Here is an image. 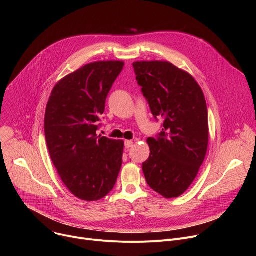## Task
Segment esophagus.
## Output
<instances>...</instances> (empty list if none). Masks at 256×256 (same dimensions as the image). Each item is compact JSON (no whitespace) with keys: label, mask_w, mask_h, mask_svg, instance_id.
<instances>
[{"label":"esophagus","mask_w":256,"mask_h":256,"mask_svg":"<svg viewBox=\"0 0 256 256\" xmlns=\"http://www.w3.org/2000/svg\"><path fill=\"white\" fill-rule=\"evenodd\" d=\"M132 144H134V142H132V140H124V147H126V149L130 148Z\"/></svg>","instance_id":"1"}]
</instances>
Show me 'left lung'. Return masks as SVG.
I'll list each match as a JSON object with an SVG mask.
<instances>
[{"label": "left lung", "mask_w": 256, "mask_h": 256, "mask_svg": "<svg viewBox=\"0 0 256 256\" xmlns=\"http://www.w3.org/2000/svg\"><path fill=\"white\" fill-rule=\"evenodd\" d=\"M138 84L155 118L158 138H148L150 156L142 163L149 186L166 198L184 194L196 177L208 144L204 92L188 72L165 60L134 62Z\"/></svg>", "instance_id": "8db88e82"}]
</instances>
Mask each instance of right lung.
Returning <instances> with one entry per match:
<instances>
[{
    "label": "right lung",
    "instance_id": "obj_1",
    "mask_svg": "<svg viewBox=\"0 0 256 256\" xmlns=\"http://www.w3.org/2000/svg\"><path fill=\"white\" fill-rule=\"evenodd\" d=\"M124 66L120 60L83 66L56 83L46 105L44 134L52 161L66 188L86 202L110 192L122 168L124 140L96 132Z\"/></svg>",
    "mask_w": 256,
    "mask_h": 256
}]
</instances>
